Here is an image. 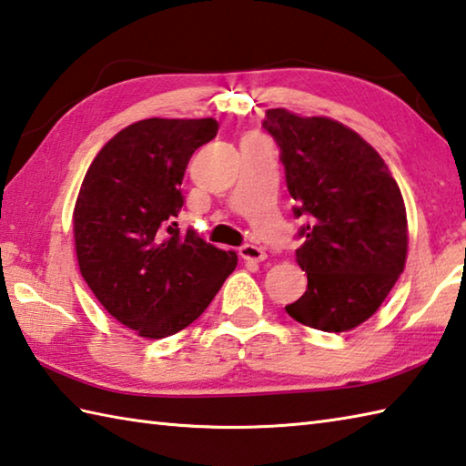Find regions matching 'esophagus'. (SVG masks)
Masks as SVG:
<instances>
[{"label":"esophagus","mask_w":466,"mask_h":466,"mask_svg":"<svg viewBox=\"0 0 466 466\" xmlns=\"http://www.w3.org/2000/svg\"><path fill=\"white\" fill-rule=\"evenodd\" d=\"M238 252H240V257L244 260H248V262H262L264 258H267V252H264L262 248H258V246H254V244L240 246Z\"/></svg>","instance_id":"obj_1"}]
</instances>
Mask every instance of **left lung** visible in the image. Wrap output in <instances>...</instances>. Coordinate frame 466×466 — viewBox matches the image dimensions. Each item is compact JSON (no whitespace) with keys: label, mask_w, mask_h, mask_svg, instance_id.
I'll use <instances>...</instances> for the list:
<instances>
[{"label":"left lung","mask_w":466,"mask_h":466,"mask_svg":"<svg viewBox=\"0 0 466 466\" xmlns=\"http://www.w3.org/2000/svg\"><path fill=\"white\" fill-rule=\"evenodd\" d=\"M280 149L307 290L287 313L313 329L341 333L378 311L402 275L408 222L402 194L378 151L327 116L270 108L262 121Z\"/></svg>","instance_id":"1"}]
</instances>
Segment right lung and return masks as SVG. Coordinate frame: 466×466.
<instances>
[{
  "label": "right lung",
  "instance_id": "right-lung-1",
  "mask_svg": "<svg viewBox=\"0 0 466 466\" xmlns=\"http://www.w3.org/2000/svg\"><path fill=\"white\" fill-rule=\"evenodd\" d=\"M216 133L214 118H145L118 131L82 181L75 208L80 275L98 303L141 337L186 329L238 262L176 222L189 157Z\"/></svg>",
  "mask_w": 466,
  "mask_h": 466
}]
</instances>
